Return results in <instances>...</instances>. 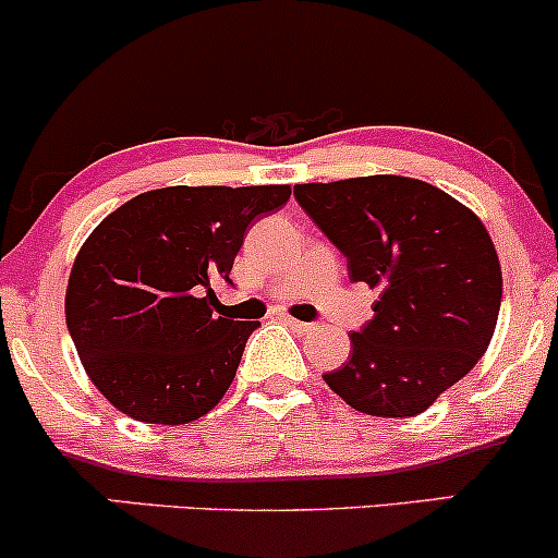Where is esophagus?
Instances as JSON below:
<instances>
[{
    "label": "esophagus",
    "mask_w": 558,
    "mask_h": 558,
    "mask_svg": "<svg viewBox=\"0 0 558 558\" xmlns=\"http://www.w3.org/2000/svg\"><path fill=\"white\" fill-rule=\"evenodd\" d=\"M284 324H287V327H290L292 331H298V335H308V331L316 329V324L298 322V318H290V316H284Z\"/></svg>",
    "instance_id": "esophagus-1"
}]
</instances>
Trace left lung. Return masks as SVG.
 I'll return each mask as SVG.
<instances>
[{"label": "left lung", "instance_id": "8db88e82", "mask_svg": "<svg viewBox=\"0 0 558 558\" xmlns=\"http://www.w3.org/2000/svg\"><path fill=\"white\" fill-rule=\"evenodd\" d=\"M295 199L379 292L324 381L368 416H416L472 372L496 331L504 279L485 223L427 181L361 177L298 184Z\"/></svg>", "mask_w": 558, "mask_h": 558}]
</instances>
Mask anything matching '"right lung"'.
I'll return each mask as SVG.
<instances>
[{
  "instance_id": "1",
  "label": "right lung",
  "mask_w": 558,
  "mask_h": 558,
  "mask_svg": "<svg viewBox=\"0 0 558 558\" xmlns=\"http://www.w3.org/2000/svg\"><path fill=\"white\" fill-rule=\"evenodd\" d=\"M287 184L162 186L112 210L73 260L65 322L86 374L118 411L190 424L216 409L258 322L218 313L247 227Z\"/></svg>"
}]
</instances>
